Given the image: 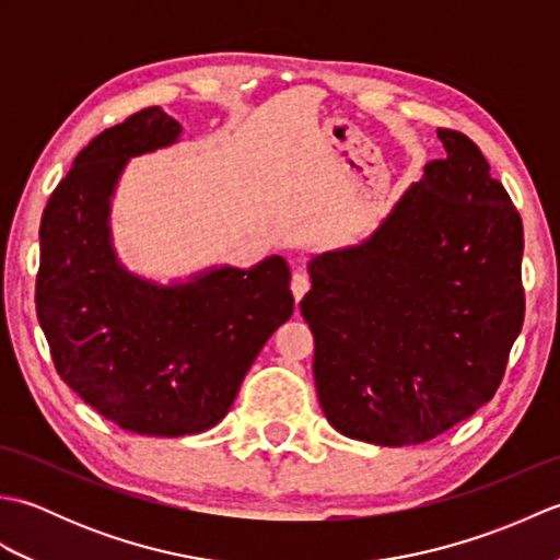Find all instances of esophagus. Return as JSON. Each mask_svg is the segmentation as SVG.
<instances>
[{
    "label": "esophagus",
    "instance_id": "1",
    "mask_svg": "<svg viewBox=\"0 0 560 560\" xmlns=\"http://www.w3.org/2000/svg\"><path fill=\"white\" fill-rule=\"evenodd\" d=\"M291 291L295 295V301H301L303 295L311 291V273H307L305 269H295L293 281H291Z\"/></svg>",
    "mask_w": 560,
    "mask_h": 560
}]
</instances>
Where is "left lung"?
<instances>
[{
    "instance_id": "left-lung-1",
    "label": "left lung",
    "mask_w": 560,
    "mask_h": 560,
    "mask_svg": "<svg viewBox=\"0 0 560 560\" xmlns=\"http://www.w3.org/2000/svg\"><path fill=\"white\" fill-rule=\"evenodd\" d=\"M363 243L311 259L301 313L327 421L363 443H425L491 401L525 319L522 219L469 137L438 129Z\"/></svg>"
}]
</instances>
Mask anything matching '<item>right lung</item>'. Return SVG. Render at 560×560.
<instances>
[{"instance_id": "right-lung-1", "label": "right lung", "mask_w": 560, "mask_h": 560, "mask_svg": "<svg viewBox=\"0 0 560 560\" xmlns=\"http://www.w3.org/2000/svg\"><path fill=\"white\" fill-rule=\"evenodd\" d=\"M180 132L171 115L147 108L79 153L43 211L35 279L59 377L108 421L159 438L217 425L293 313L291 269L279 255L168 287L120 265L110 235L117 180L129 159L175 144Z\"/></svg>"}]
</instances>
